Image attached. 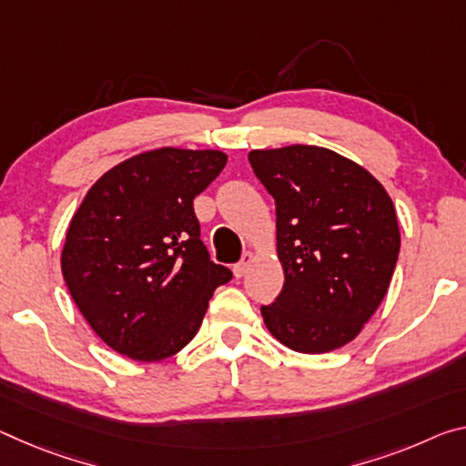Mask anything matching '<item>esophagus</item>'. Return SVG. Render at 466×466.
<instances>
[{"label": "esophagus", "mask_w": 466, "mask_h": 466, "mask_svg": "<svg viewBox=\"0 0 466 466\" xmlns=\"http://www.w3.org/2000/svg\"><path fill=\"white\" fill-rule=\"evenodd\" d=\"M250 263H253V253H245V255H242V259H240L238 263H236L234 268H232L234 276H236V278H242V276H245Z\"/></svg>", "instance_id": "1"}]
</instances>
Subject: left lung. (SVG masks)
<instances>
[{
	"label": "left lung",
	"mask_w": 466,
	"mask_h": 466,
	"mask_svg": "<svg viewBox=\"0 0 466 466\" xmlns=\"http://www.w3.org/2000/svg\"><path fill=\"white\" fill-rule=\"evenodd\" d=\"M276 201L284 288L261 315L288 349L321 354L349 344L388 292L400 253L394 203L354 161L315 145L250 151Z\"/></svg>",
	"instance_id": "left-lung-1"
}]
</instances>
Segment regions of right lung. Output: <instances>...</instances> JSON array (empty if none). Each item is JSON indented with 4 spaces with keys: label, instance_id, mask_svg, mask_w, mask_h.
<instances>
[{
    "label": "right lung",
    "instance_id": "1",
    "mask_svg": "<svg viewBox=\"0 0 466 466\" xmlns=\"http://www.w3.org/2000/svg\"><path fill=\"white\" fill-rule=\"evenodd\" d=\"M226 153L164 147L135 155L93 184L70 221L62 273L88 326L116 352L161 360L201 328L232 271L211 261L193 201Z\"/></svg>",
    "mask_w": 466,
    "mask_h": 466
}]
</instances>
